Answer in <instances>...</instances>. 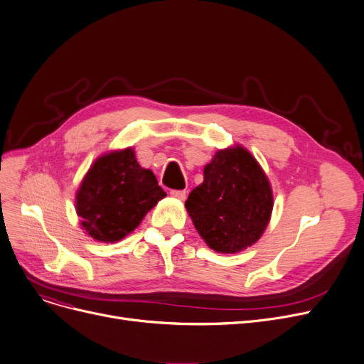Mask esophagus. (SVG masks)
Here are the masks:
<instances>
[{"instance_id":"obj_1","label":"esophagus","mask_w":364,"mask_h":364,"mask_svg":"<svg viewBox=\"0 0 364 364\" xmlns=\"http://www.w3.org/2000/svg\"><path fill=\"white\" fill-rule=\"evenodd\" d=\"M171 196L178 199V200H184L187 193H186V191H171Z\"/></svg>"}]
</instances>
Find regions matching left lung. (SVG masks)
<instances>
[{"instance_id":"1","label":"left lung","mask_w":364,"mask_h":364,"mask_svg":"<svg viewBox=\"0 0 364 364\" xmlns=\"http://www.w3.org/2000/svg\"><path fill=\"white\" fill-rule=\"evenodd\" d=\"M272 200L269 181L255 157L235 147L215 153L186 208L203 241L214 251L232 255L260 238L269 223Z\"/></svg>"}]
</instances>
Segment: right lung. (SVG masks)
Returning a JSON list of instances; mask_svg holds the SVG:
<instances>
[{
    "label": "right lung",
    "instance_id": "right-lung-1",
    "mask_svg": "<svg viewBox=\"0 0 364 364\" xmlns=\"http://www.w3.org/2000/svg\"><path fill=\"white\" fill-rule=\"evenodd\" d=\"M165 196L154 173L141 168L134 150L126 149L95 161L77 192L75 207L93 240L117 242Z\"/></svg>",
    "mask_w": 364,
    "mask_h": 364
}]
</instances>
